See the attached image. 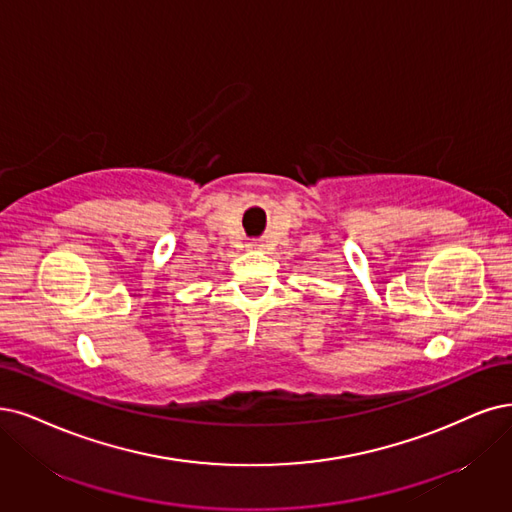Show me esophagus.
Segmentation results:
<instances>
[{"label":"esophagus","mask_w":512,"mask_h":512,"mask_svg":"<svg viewBox=\"0 0 512 512\" xmlns=\"http://www.w3.org/2000/svg\"><path fill=\"white\" fill-rule=\"evenodd\" d=\"M261 242H249V244H246V249H249V251H257V249H261Z\"/></svg>","instance_id":"34e87169"}]
</instances>
